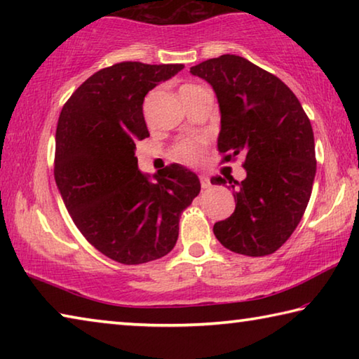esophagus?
I'll use <instances>...</instances> for the list:
<instances>
[{
    "label": "esophagus",
    "mask_w": 359,
    "mask_h": 359,
    "mask_svg": "<svg viewBox=\"0 0 359 359\" xmlns=\"http://www.w3.org/2000/svg\"><path fill=\"white\" fill-rule=\"evenodd\" d=\"M199 180H201V187L203 188H209L210 187V180H209V177L205 174L199 175Z\"/></svg>",
    "instance_id": "34e87169"
}]
</instances>
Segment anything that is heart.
<instances>
[{
    "instance_id": "1",
    "label": "heart",
    "mask_w": 359,
    "mask_h": 359,
    "mask_svg": "<svg viewBox=\"0 0 359 359\" xmlns=\"http://www.w3.org/2000/svg\"><path fill=\"white\" fill-rule=\"evenodd\" d=\"M185 87H191V85H185ZM205 147H208V141L204 137L184 139V141L175 144L172 149V158L180 163H185V165H198L204 155Z\"/></svg>"
}]
</instances>
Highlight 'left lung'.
<instances>
[{
  "instance_id": "8db88e82",
  "label": "left lung",
  "mask_w": 359,
  "mask_h": 359,
  "mask_svg": "<svg viewBox=\"0 0 359 359\" xmlns=\"http://www.w3.org/2000/svg\"><path fill=\"white\" fill-rule=\"evenodd\" d=\"M210 83L220 107L217 147L224 161L242 155L247 177L229 180L236 209L214 224L228 250L264 257L293 234L311 199L317 171L311 120L280 79L238 55L190 68ZM212 184H226L220 175Z\"/></svg>"
}]
</instances>
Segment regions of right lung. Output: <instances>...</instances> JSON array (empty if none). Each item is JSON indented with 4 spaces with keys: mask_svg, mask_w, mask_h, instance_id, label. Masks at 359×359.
I'll return each mask as SVG.
<instances>
[{
    "mask_svg": "<svg viewBox=\"0 0 359 359\" xmlns=\"http://www.w3.org/2000/svg\"><path fill=\"white\" fill-rule=\"evenodd\" d=\"M184 65L123 62L95 72L63 106L55 135V182L72 222L107 258L142 264L165 257L180 214L201 190L198 175L169 165L137 168L136 142L149 137L145 95Z\"/></svg>",
    "mask_w": 359,
    "mask_h": 359,
    "instance_id": "obj_1",
    "label": "right lung"
}]
</instances>
